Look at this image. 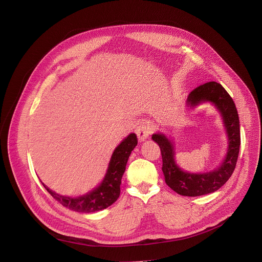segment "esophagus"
Listing matches in <instances>:
<instances>
[{"label":"esophagus","instance_id":"1","mask_svg":"<svg viewBox=\"0 0 262 262\" xmlns=\"http://www.w3.org/2000/svg\"><path fill=\"white\" fill-rule=\"evenodd\" d=\"M153 132H154L153 126H150L149 124H147L145 122L140 123L139 125L137 126V128H136V134H137V136H138V139L140 141L146 140L148 137L150 136V134H152Z\"/></svg>","mask_w":262,"mask_h":262}]
</instances>
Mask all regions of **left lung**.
Listing matches in <instances>:
<instances>
[{"label": "left lung", "instance_id": "obj_1", "mask_svg": "<svg viewBox=\"0 0 262 262\" xmlns=\"http://www.w3.org/2000/svg\"><path fill=\"white\" fill-rule=\"evenodd\" d=\"M205 102L212 103L222 116L228 136L227 154L219 169L208 173H188L177 166L171 140L162 134H154L152 139L158 143L162 157V172L166 184L176 193L184 196H200L219 190L235 171L240 149L239 116L231 96L216 81H208L192 90L187 106L195 107Z\"/></svg>", "mask_w": 262, "mask_h": 262}]
</instances>
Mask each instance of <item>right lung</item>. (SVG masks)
Here are the masks:
<instances>
[{
  "label": "right lung",
  "mask_w": 262,
  "mask_h": 262,
  "mask_svg": "<svg viewBox=\"0 0 262 262\" xmlns=\"http://www.w3.org/2000/svg\"><path fill=\"white\" fill-rule=\"evenodd\" d=\"M137 143L138 139L136 134H130L116 147L103 182L99 187L85 195L78 198L62 196L55 193L46 185H42L55 200L71 210L90 213L105 209L113 205L120 195L122 176L125 172L128 157Z\"/></svg>",
  "instance_id": "obj_1"
}]
</instances>
